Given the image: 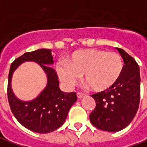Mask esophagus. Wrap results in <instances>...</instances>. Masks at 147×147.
Segmentation results:
<instances>
[{
  "mask_svg": "<svg viewBox=\"0 0 147 147\" xmlns=\"http://www.w3.org/2000/svg\"><path fill=\"white\" fill-rule=\"evenodd\" d=\"M77 98H78L79 99H81L82 98H84V94H83L82 93H79V92H77Z\"/></svg>",
  "mask_w": 147,
  "mask_h": 147,
  "instance_id": "34e87169",
  "label": "esophagus"
}]
</instances>
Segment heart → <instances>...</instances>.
<instances>
[{
  "mask_svg": "<svg viewBox=\"0 0 147 147\" xmlns=\"http://www.w3.org/2000/svg\"><path fill=\"white\" fill-rule=\"evenodd\" d=\"M123 69V59L119 53L88 49L74 53L67 63L58 67V73L68 88L73 87L82 76L83 83L92 90L103 91L119 80Z\"/></svg>",
  "mask_w": 147,
  "mask_h": 147,
  "instance_id": "b5f03b06",
  "label": "heart"
}]
</instances>
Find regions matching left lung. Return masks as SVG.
<instances>
[{
	"instance_id": "left-lung-1",
	"label": "left lung",
	"mask_w": 147,
	"mask_h": 147,
	"mask_svg": "<svg viewBox=\"0 0 147 147\" xmlns=\"http://www.w3.org/2000/svg\"><path fill=\"white\" fill-rule=\"evenodd\" d=\"M117 49L124 59L122 74L111 87L92 95L96 107L89 115L94 127L107 132L126 128L135 117L140 102L139 66L124 49Z\"/></svg>"
}]
</instances>
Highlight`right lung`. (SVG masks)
Instances as JSON below:
<instances>
[{"instance_id":"right-lung-1","label":"right lung","mask_w":147,"mask_h":147,"mask_svg":"<svg viewBox=\"0 0 147 147\" xmlns=\"http://www.w3.org/2000/svg\"><path fill=\"white\" fill-rule=\"evenodd\" d=\"M26 61L40 64L47 74V86L32 101L18 100L11 89V79L15 69ZM53 63L51 49H41L27 52L13 61L8 77L7 95L11 111L18 122L29 130L38 134H47L61 127L66 120L71 106L77 100L76 93H63L59 89L56 71L50 65Z\"/></svg>"}]
</instances>
